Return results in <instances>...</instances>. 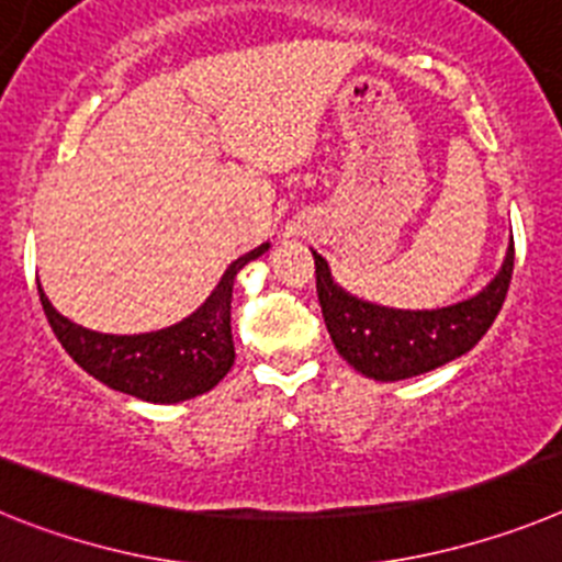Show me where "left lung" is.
Returning a JSON list of instances; mask_svg holds the SVG:
<instances>
[{"label":"left lung","instance_id":"obj_1","mask_svg":"<svg viewBox=\"0 0 562 562\" xmlns=\"http://www.w3.org/2000/svg\"><path fill=\"white\" fill-rule=\"evenodd\" d=\"M316 294L336 350L375 382H398L452 362L481 341L504 305L515 268V243L495 280L472 300L436 311H402L348 294L314 251Z\"/></svg>","mask_w":562,"mask_h":562}]
</instances>
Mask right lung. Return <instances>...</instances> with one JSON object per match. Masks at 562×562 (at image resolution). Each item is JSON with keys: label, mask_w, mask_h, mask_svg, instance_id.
<instances>
[{"label": "right lung", "mask_w": 562, "mask_h": 562, "mask_svg": "<svg viewBox=\"0 0 562 562\" xmlns=\"http://www.w3.org/2000/svg\"><path fill=\"white\" fill-rule=\"evenodd\" d=\"M268 251V243L243 254L221 277L203 305L178 325L135 336L99 334L58 314L38 285L53 334L78 368L106 387L153 404H175L209 393L234 364L232 288L243 266Z\"/></svg>", "instance_id": "add662e5"}]
</instances>
